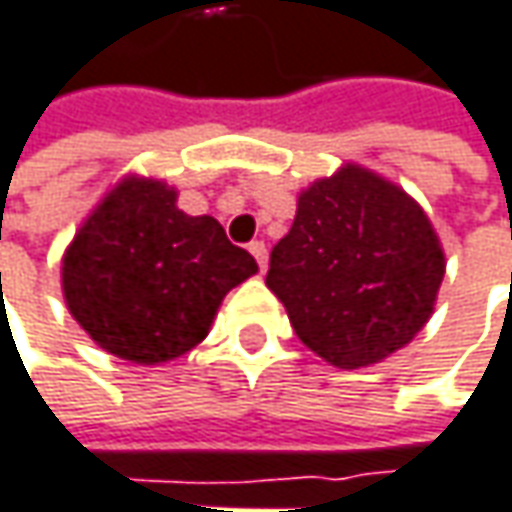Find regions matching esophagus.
<instances>
[{
    "label": "esophagus",
    "mask_w": 512,
    "mask_h": 512,
    "mask_svg": "<svg viewBox=\"0 0 512 512\" xmlns=\"http://www.w3.org/2000/svg\"><path fill=\"white\" fill-rule=\"evenodd\" d=\"M250 253L256 256L259 271H265V268H268V247H265V241H253V244H250Z\"/></svg>",
    "instance_id": "esophagus-1"
}]
</instances>
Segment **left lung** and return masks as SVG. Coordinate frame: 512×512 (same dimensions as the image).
I'll list each match as a JSON object with an SVG mask.
<instances>
[{"label":"left lung","instance_id":"left-lung-1","mask_svg":"<svg viewBox=\"0 0 512 512\" xmlns=\"http://www.w3.org/2000/svg\"><path fill=\"white\" fill-rule=\"evenodd\" d=\"M443 276L446 253L420 203L382 174L344 163L300 192L265 282L314 355L358 370L414 341Z\"/></svg>","mask_w":512,"mask_h":512}]
</instances>
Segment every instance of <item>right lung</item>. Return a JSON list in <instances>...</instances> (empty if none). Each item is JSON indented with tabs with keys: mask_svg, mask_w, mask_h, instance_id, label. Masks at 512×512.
Masks as SVG:
<instances>
[{
	"mask_svg": "<svg viewBox=\"0 0 512 512\" xmlns=\"http://www.w3.org/2000/svg\"><path fill=\"white\" fill-rule=\"evenodd\" d=\"M256 271L212 215L177 209L174 186L125 174L69 241L60 288L98 347L154 367L198 347L227 291Z\"/></svg>",
	"mask_w": 512,
	"mask_h": 512,
	"instance_id": "add662e5",
	"label": "right lung"
}]
</instances>
